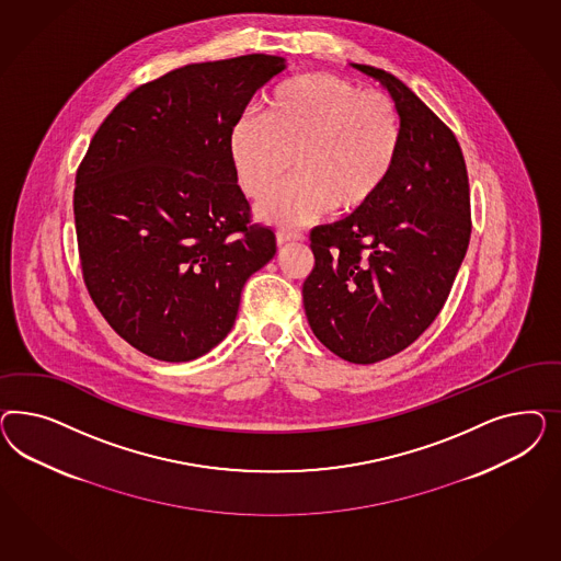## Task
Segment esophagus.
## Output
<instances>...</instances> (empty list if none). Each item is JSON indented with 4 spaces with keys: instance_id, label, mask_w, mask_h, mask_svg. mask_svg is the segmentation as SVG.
I'll use <instances>...</instances> for the list:
<instances>
[{
    "instance_id": "1",
    "label": "esophagus",
    "mask_w": 561,
    "mask_h": 561,
    "mask_svg": "<svg viewBox=\"0 0 561 561\" xmlns=\"http://www.w3.org/2000/svg\"><path fill=\"white\" fill-rule=\"evenodd\" d=\"M302 234L300 232H289V230H277L275 232V242L282 247V244H288V242H294V240H302Z\"/></svg>"
}]
</instances>
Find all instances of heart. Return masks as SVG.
I'll list each match as a JSON object with an SVG mask.
<instances>
[{
	"instance_id": "1",
	"label": "heart",
	"mask_w": 561,
	"mask_h": 561,
	"mask_svg": "<svg viewBox=\"0 0 561 561\" xmlns=\"http://www.w3.org/2000/svg\"><path fill=\"white\" fill-rule=\"evenodd\" d=\"M401 144V115L387 92L306 73L273 90L263 117H240L228 150L238 185L251 199L264 197L295 160L297 176L266 194L259 216L300 226L329 207L341 216L366 209L389 183Z\"/></svg>"
}]
</instances>
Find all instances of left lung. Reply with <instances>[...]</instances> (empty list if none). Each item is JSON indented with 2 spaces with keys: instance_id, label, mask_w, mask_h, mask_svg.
<instances>
[{
  "instance_id": "8db88e82",
  "label": "left lung",
  "mask_w": 561,
  "mask_h": 561,
  "mask_svg": "<svg viewBox=\"0 0 561 561\" xmlns=\"http://www.w3.org/2000/svg\"><path fill=\"white\" fill-rule=\"evenodd\" d=\"M356 68L389 88L401 153L373 204L310 232L314 267L302 298L327 350L374 364L403 352L440 314L469 247L471 195L450 127L389 71Z\"/></svg>"
}]
</instances>
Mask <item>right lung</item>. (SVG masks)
<instances>
[{
    "mask_svg": "<svg viewBox=\"0 0 561 561\" xmlns=\"http://www.w3.org/2000/svg\"><path fill=\"white\" fill-rule=\"evenodd\" d=\"M277 55L191 64L137 85L102 121L73 188L85 289L141 354L188 362L237 319L244 282L275 255L237 185L228 139Z\"/></svg>",
    "mask_w": 561,
    "mask_h": 561,
    "instance_id": "add662e5",
    "label": "right lung"
}]
</instances>
